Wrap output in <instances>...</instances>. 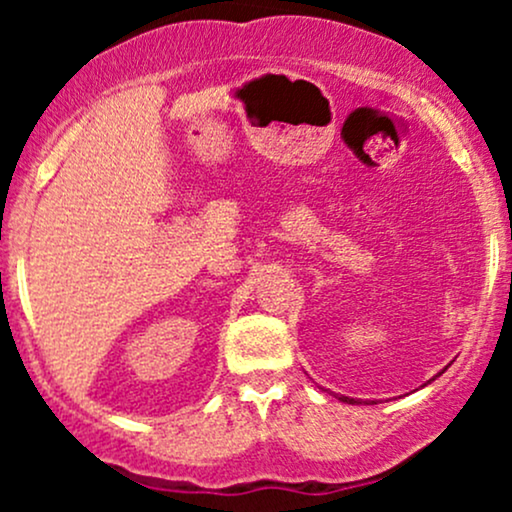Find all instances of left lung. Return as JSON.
I'll return each instance as SVG.
<instances>
[{
	"instance_id": "8db88e82",
	"label": "left lung",
	"mask_w": 512,
	"mask_h": 512,
	"mask_svg": "<svg viewBox=\"0 0 512 512\" xmlns=\"http://www.w3.org/2000/svg\"><path fill=\"white\" fill-rule=\"evenodd\" d=\"M342 402H349V404H354V399H349V397H342Z\"/></svg>"
}]
</instances>
